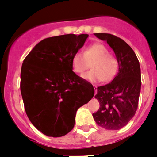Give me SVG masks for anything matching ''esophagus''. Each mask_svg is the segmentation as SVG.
Wrapping results in <instances>:
<instances>
[{
    "mask_svg": "<svg viewBox=\"0 0 157 157\" xmlns=\"http://www.w3.org/2000/svg\"><path fill=\"white\" fill-rule=\"evenodd\" d=\"M93 88H94V91H95V94H97V87L96 86V85H94L93 86Z\"/></svg>",
    "mask_w": 157,
    "mask_h": 157,
    "instance_id": "1",
    "label": "esophagus"
}]
</instances>
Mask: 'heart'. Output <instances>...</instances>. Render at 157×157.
I'll return each instance as SVG.
<instances>
[{
    "label": "heart",
    "mask_w": 157,
    "mask_h": 157,
    "mask_svg": "<svg viewBox=\"0 0 157 157\" xmlns=\"http://www.w3.org/2000/svg\"><path fill=\"white\" fill-rule=\"evenodd\" d=\"M89 64L92 69L83 74L82 78L92 82L110 81L115 76L118 67L117 57L109 53L107 48L99 43L88 46L83 53L77 52L72 56V67L76 73L85 72Z\"/></svg>",
    "instance_id": "heart-1"
}]
</instances>
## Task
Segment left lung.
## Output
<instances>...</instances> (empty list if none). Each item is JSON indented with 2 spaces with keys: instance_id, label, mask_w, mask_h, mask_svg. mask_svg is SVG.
<instances>
[{
  "instance_id": "obj_1",
  "label": "left lung",
  "mask_w": 157,
  "mask_h": 157,
  "mask_svg": "<svg viewBox=\"0 0 157 157\" xmlns=\"http://www.w3.org/2000/svg\"><path fill=\"white\" fill-rule=\"evenodd\" d=\"M115 52L118 72L111 83L97 88L100 109L93 114L96 123L108 130H119L134 117L138 107L141 75L135 52L124 40L109 33H94Z\"/></svg>"
}]
</instances>
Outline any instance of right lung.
Returning <instances> with one entry per match:
<instances>
[{
  "label": "right lung",
  "instance_id": "1",
  "mask_svg": "<svg viewBox=\"0 0 157 157\" xmlns=\"http://www.w3.org/2000/svg\"><path fill=\"white\" fill-rule=\"evenodd\" d=\"M88 34L42 40L23 61L21 92L26 114L43 134L60 137L73 128L77 109L94 96L90 83L72 71V58Z\"/></svg>",
  "mask_w": 157,
  "mask_h": 157
}]
</instances>
